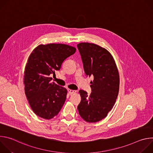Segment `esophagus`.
<instances>
[{"instance_id": "34e87169", "label": "esophagus", "mask_w": 153, "mask_h": 153, "mask_svg": "<svg viewBox=\"0 0 153 153\" xmlns=\"http://www.w3.org/2000/svg\"><path fill=\"white\" fill-rule=\"evenodd\" d=\"M68 93H69V94H70V95H71V94H74V93H76V91L73 90H70V89H68Z\"/></svg>"}]
</instances>
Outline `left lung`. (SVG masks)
<instances>
[{"mask_svg":"<svg viewBox=\"0 0 153 153\" xmlns=\"http://www.w3.org/2000/svg\"><path fill=\"white\" fill-rule=\"evenodd\" d=\"M92 92L80 90L81 101L77 106L80 117L87 122H97L106 117L111 110L119 90V74L112 55L106 49L91 43L77 45Z\"/></svg>","mask_w":153,"mask_h":153,"instance_id":"8db88e82","label":"left lung"}]
</instances>
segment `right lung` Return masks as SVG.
Here are the masks:
<instances>
[{
    "label": "right lung",
    "instance_id": "obj_1",
    "mask_svg": "<svg viewBox=\"0 0 153 153\" xmlns=\"http://www.w3.org/2000/svg\"><path fill=\"white\" fill-rule=\"evenodd\" d=\"M76 51L68 45L50 43L39 45L30 54L24 72L25 92L32 110L39 117L51 119L60 111L67 90L51 82L50 76Z\"/></svg>",
    "mask_w": 153,
    "mask_h": 153
}]
</instances>
